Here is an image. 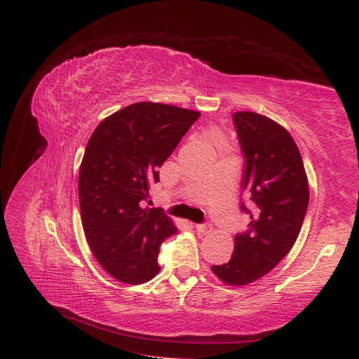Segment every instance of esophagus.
<instances>
[{
  "label": "esophagus",
  "instance_id": "34e87169",
  "mask_svg": "<svg viewBox=\"0 0 359 359\" xmlns=\"http://www.w3.org/2000/svg\"><path fill=\"white\" fill-rule=\"evenodd\" d=\"M196 230L202 234H208L212 230V226H211V224H197Z\"/></svg>",
  "mask_w": 359,
  "mask_h": 359
}]
</instances>
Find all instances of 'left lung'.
Listing matches in <instances>:
<instances>
[{
    "instance_id": "obj_1",
    "label": "left lung",
    "mask_w": 359,
    "mask_h": 359,
    "mask_svg": "<svg viewBox=\"0 0 359 359\" xmlns=\"http://www.w3.org/2000/svg\"><path fill=\"white\" fill-rule=\"evenodd\" d=\"M233 123L245 165L241 210L250 216L234 236L226 264L211 270L228 285H245L271 271L299 236L309 207V180L301 152L285 128L261 114L241 111Z\"/></svg>"
}]
</instances>
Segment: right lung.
Returning a JSON list of instances; mask_svg holds the SVG:
<instances>
[{
	"label": "right lung",
	"mask_w": 359,
	"mask_h": 359,
	"mask_svg": "<svg viewBox=\"0 0 359 359\" xmlns=\"http://www.w3.org/2000/svg\"><path fill=\"white\" fill-rule=\"evenodd\" d=\"M199 116L142 102L106 117L90 135L79 175L81 224L95 259L117 280L143 284L160 270V245L177 228L144 202L158 168Z\"/></svg>",
	"instance_id": "obj_1"
}]
</instances>
